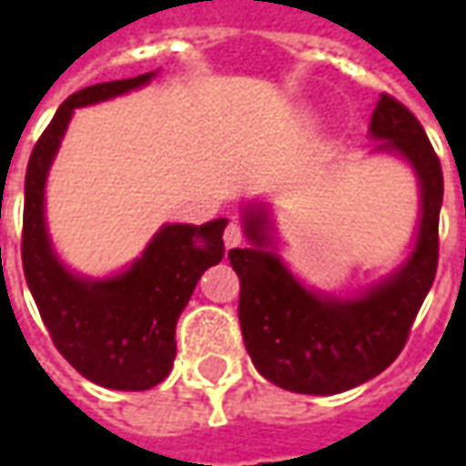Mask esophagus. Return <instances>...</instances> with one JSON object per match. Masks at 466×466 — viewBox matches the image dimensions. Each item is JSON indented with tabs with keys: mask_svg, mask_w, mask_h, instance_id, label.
Instances as JSON below:
<instances>
[{
	"mask_svg": "<svg viewBox=\"0 0 466 466\" xmlns=\"http://www.w3.org/2000/svg\"><path fill=\"white\" fill-rule=\"evenodd\" d=\"M242 244V229L237 227V224H229L227 229H224V247L227 249H234V247H239Z\"/></svg>",
	"mask_w": 466,
	"mask_h": 466,
	"instance_id": "esophagus-1",
	"label": "esophagus"
}]
</instances>
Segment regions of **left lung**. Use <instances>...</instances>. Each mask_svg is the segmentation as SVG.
Segmentation results:
<instances>
[{"label": "left lung", "instance_id": "8db88e82", "mask_svg": "<svg viewBox=\"0 0 466 466\" xmlns=\"http://www.w3.org/2000/svg\"><path fill=\"white\" fill-rule=\"evenodd\" d=\"M370 154L410 164L420 187V222L400 267L351 294L304 284L277 249L272 202L242 207L247 247L232 249L239 274V324L257 371L297 394H339L390 367L430 292L440 254L444 179L427 134L407 106L381 95L370 122Z\"/></svg>", "mask_w": 466, "mask_h": 466}]
</instances>
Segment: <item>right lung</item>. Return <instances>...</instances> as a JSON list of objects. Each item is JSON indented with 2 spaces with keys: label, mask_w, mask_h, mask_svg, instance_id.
<instances>
[{
  "label": "right lung",
  "mask_w": 466,
  "mask_h": 466,
  "mask_svg": "<svg viewBox=\"0 0 466 466\" xmlns=\"http://www.w3.org/2000/svg\"><path fill=\"white\" fill-rule=\"evenodd\" d=\"M154 76L147 72L69 96L39 137L25 179L22 264L29 292L62 357L89 381L119 391L152 390L172 371L177 319L199 277L222 262L227 219L162 224L132 264L89 277L56 254L46 224V179L75 109L129 95Z\"/></svg>",
  "instance_id": "add662e5"
}]
</instances>
